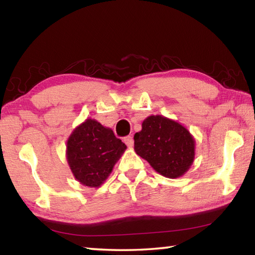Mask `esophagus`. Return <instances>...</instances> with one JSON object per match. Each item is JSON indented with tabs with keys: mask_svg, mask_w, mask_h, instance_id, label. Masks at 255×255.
Masks as SVG:
<instances>
[{
	"mask_svg": "<svg viewBox=\"0 0 255 255\" xmlns=\"http://www.w3.org/2000/svg\"><path fill=\"white\" fill-rule=\"evenodd\" d=\"M125 144H126L128 147H132L133 146V138H132V136H127V137H125Z\"/></svg>",
	"mask_w": 255,
	"mask_h": 255,
	"instance_id": "1",
	"label": "esophagus"
}]
</instances>
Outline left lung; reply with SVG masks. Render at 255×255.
I'll return each mask as SVG.
<instances>
[{"mask_svg":"<svg viewBox=\"0 0 255 255\" xmlns=\"http://www.w3.org/2000/svg\"><path fill=\"white\" fill-rule=\"evenodd\" d=\"M135 152L165 178L187 172L195 159V139L182 125L163 116H149L133 136Z\"/></svg>","mask_w":255,"mask_h":255,"instance_id":"1","label":"left lung"}]
</instances>
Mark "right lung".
<instances>
[{
    "label": "right lung",
    "mask_w": 255,
    "mask_h": 255,
    "mask_svg": "<svg viewBox=\"0 0 255 255\" xmlns=\"http://www.w3.org/2000/svg\"><path fill=\"white\" fill-rule=\"evenodd\" d=\"M127 146L94 119L77 126L67 140V163L81 184L98 188L111 173Z\"/></svg>",
    "instance_id": "right-lung-1"
}]
</instances>
